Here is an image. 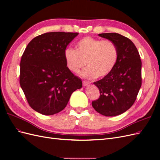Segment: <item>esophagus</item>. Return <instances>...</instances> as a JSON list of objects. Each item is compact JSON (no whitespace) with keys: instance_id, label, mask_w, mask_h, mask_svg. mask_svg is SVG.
I'll list each match as a JSON object with an SVG mask.
<instances>
[{"instance_id":"obj_1","label":"esophagus","mask_w":160,"mask_h":160,"mask_svg":"<svg viewBox=\"0 0 160 160\" xmlns=\"http://www.w3.org/2000/svg\"><path fill=\"white\" fill-rule=\"evenodd\" d=\"M89 84H90V82L89 81H83V85L85 86V87L89 85Z\"/></svg>"}]
</instances>
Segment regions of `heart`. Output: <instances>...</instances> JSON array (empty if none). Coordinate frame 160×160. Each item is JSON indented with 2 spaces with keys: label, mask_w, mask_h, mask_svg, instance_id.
I'll return each mask as SVG.
<instances>
[{
  "label": "heart",
  "mask_w": 160,
  "mask_h": 160,
  "mask_svg": "<svg viewBox=\"0 0 160 160\" xmlns=\"http://www.w3.org/2000/svg\"><path fill=\"white\" fill-rule=\"evenodd\" d=\"M76 49L67 47L64 58L67 69L75 73L85 65L81 75L88 79L106 77L113 70L118 59V49L110 40L85 37L77 42Z\"/></svg>",
  "instance_id": "b5f03b06"
}]
</instances>
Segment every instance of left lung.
<instances>
[{
  "mask_svg": "<svg viewBox=\"0 0 160 160\" xmlns=\"http://www.w3.org/2000/svg\"><path fill=\"white\" fill-rule=\"evenodd\" d=\"M99 36L115 42L118 59L111 73L93 83L99 90L100 97L92 101V106L103 115H119L132 107L136 99L142 86V61L129 38L115 32Z\"/></svg>",
  "mask_w": 160,
  "mask_h": 160,
  "instance_id": "8db88e82",
  "label": "left lung"
}]
</instances>
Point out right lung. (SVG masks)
Masks as SVG:
<instances>
[{"label": "right lung", "instance_id": "obj_1", "mask_svg": "<svg viewBox=\"0 0 160 160\" xmlns=\"http://www.w3.org/2000/svg\"><path fill=\"white\" fill-rule=\"evenodd\" d=\"M78 32H51L35 37L21 57L20 85L28 104L38 113L51 115L68 103L81 80L67 69V46Z\"/></svg>", "mask_w": 160, "mask_h": 160}]
</instances>
